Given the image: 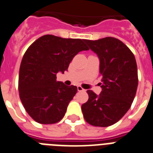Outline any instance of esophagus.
<instances>
[{
  "label": "esophagus",
  "mask_w": 153,
  "mask_h": 153,
  "mask_svg": "<svg viewBox=\"0 0 153 153\" xmlns=\"http://www.w3.org/2000/svg\"><path fill=\"white\" fill-rule=\"evenodd\" d=\"M77 90H78V91H84V89L83 88H82L81 86H78L77 87Z\"/></svg>",
  "instance_id": "obj_1"
}]
</instances>
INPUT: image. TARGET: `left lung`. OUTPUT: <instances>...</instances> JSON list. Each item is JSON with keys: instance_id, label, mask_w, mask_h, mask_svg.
Wrapping results in <instances>:
<instances>
[{"instance_id": "1", "label": "left lung", "mask_w": 153, "mask_h": 153, "mask_svg": "<svg viewBox=\"0 0 153 153\" xmlns=\"http://www.w3.org/2000/svg\"><path fill=\"white\" fill-rule=\"evenodd\" d=\"M100 61L102 91L97 95L87 91L88 102L81 105L85 120L95 127H108L129 110L135 97L138 78L134 55L122 41L114 37L84 40Z\"/></svg>"}]
</instances>
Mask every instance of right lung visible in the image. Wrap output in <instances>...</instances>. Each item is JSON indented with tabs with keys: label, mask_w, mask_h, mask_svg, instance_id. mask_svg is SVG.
Here are the masks:
<instances>
[{
	"label": "right lung",
	"mask_w": 153,
	"mask_h": 153,
	"mask_svg": "<svg viewBox=\"0 0 153 153\" xmlns=\"http://www.w3.org/2000/svg\"><path fill=\"white\" fill-rule=\"evenodd\" d=\"M84 40L48 34L35 40L24 54L19 75V97L37 123L52 124L65 116L77 88L57 81L56 74L67 70L79 51L89 50Z\"/></svg>",
	"instance_id": "right-lung-1"
}]
</instances>
